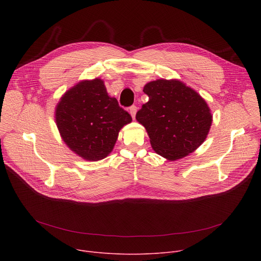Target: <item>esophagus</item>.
Here are the masks:
<instances>
[{
	"instance_id": "esophagus-1",
	"label": "esophagus",
	"mask_w": 261,
	"mask_h": 261,
	"mask_svg": "<svg viewBox=\"0 0 261 261\" xmlns=\"http://www.w3.org/2000/svg\"><path fill=\"white\" fill-rule=\"evenodd\" d=\"M136 111H138V107H136V106H131V107L129 108V113L131 114V116H132L133 118H135Z\"/></svg>"
}]
</instances>
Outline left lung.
Returning <instances> with one entry per match:
<instances>
[{"label": "left lung", "mask_w": 261, "mask_h": 261, "mask_svg": "<svg viewBox=\"0 0 261 261\" xmlns=\"http://www.w3.org/2000/svg\"><path fill=\"white\" fill-rule=\"evenodd\" d=\"M149 100L136 113L154 151L169 161L182 159L202 145L213 115L206 101L176 79H158L144 87Z\"/></svg>", "instance_id": "obj_1"}]
</instances>
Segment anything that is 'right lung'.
Masks as SVG:
<instances>
[{
  "instance_id": "1",
  "label": "right lung",
  "mask_w": 261,
  "mask_h": 261,
  "mask_svg": "<svg viewBox=\"0 0 261 261\" xmlns=\"http://www.w3.org/2000/svg\"><path fill=\"white\" fill-rule=\"evenodd\" d=\"M61 138L73 152L87 161L105 159L114 148L119 130L131 115L110 97L103 80H82L66 91L55 111Z\"/></svg>"
}]
</instances>
